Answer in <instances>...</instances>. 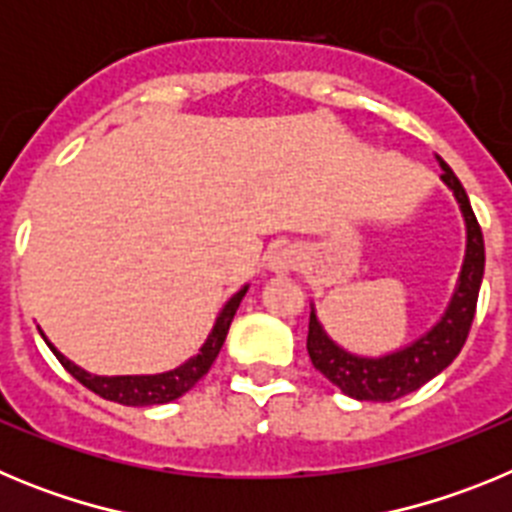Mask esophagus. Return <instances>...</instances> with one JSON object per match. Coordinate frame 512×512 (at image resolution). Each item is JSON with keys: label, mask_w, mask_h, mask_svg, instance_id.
<instances>
[{"label": "esophagus", "mask_w": 512, "mask_h": 512, "mask_svg": "<svg viewBox=\"0 0 512 512\" xmlns=\"http://www.w3.org/2000/svg\"><path fill=\"white\" fill-rule=\"evenodd\" d=\"M302 261V253L297 251L295 246H284L279 251L271 253L269 266L271 271H277V274H284V271H295Z\"/></svg>", "instance_id": "1"}]
</instances>
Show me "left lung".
Listing matches in <instances>:
<instances>
[{
    "mask_svg": "<svg viewBox=\"0 0 512 512\" xmlns=\"http://www.w3.org/2000/svg\"><path fill=\"white\" fill-rule=\"evenodd\" d=\"M438 164L443 169L441 179L454 192L456 202L464 212V223H467V259L461 266L459 287L451 297L449 310L443 312V318L408 348L382 356V359H364V356L348 354L330 341L325 336L323 325L315 318V312H310L307 354H310L312 366L325 379L336 384L343 395L354 397V400L392 402L397 397L415 392L425 382H431L436 374H441L459 356L461 346L469 336V328H472L479 284H482V274H485V238H482L477 215H474L467 192L456 179V174L441 158H438Z\"/></svg>",
    "mask_w": 512,
    "mask_h": 512,
    "instance_id": "obj_1",
    "label": "left lung"
}]
</instances>
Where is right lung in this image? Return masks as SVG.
<instances>
[{
    "label": "right lung",
    "instance_id": "right-lung-1",
    "mask_svg": "<svg viewBox=\"0 0 512 512\" xmlns=\"http://www.w3.org/2000/svg\"><path fill=\"white\" fill-rule=\"evenodd\" d=\"M246 289L243 287L238 295L230 297L228 305L223 307L220 312V318H217L215 328L207 336L205 346L200 348V354L192 356L189 361H184L182 366H176L174 372H164V374H148V377H97V374H89L84 369H79L76 364H71L69 359L63 354H58L56 348H53L51 341L48 348H51L56 359L61 361V366L76 382H81L87 390H92L94 395L104 397V400L110 402H120V405H130V408H143V405H164V402L176 400V397H182L184 392H189L194 384L200 382L207 372H210L212 361L217 359L220 354V348H223L225 336H228V328L233 323V315L241 305L243 295H246Z\"/></svg>",
    "mask_w": 512,
    "mask_h": 512
}]
</instances>
